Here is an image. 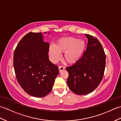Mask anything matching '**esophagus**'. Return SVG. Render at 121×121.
I'll return each mask as SVG.
<instances>
[{
	"label": "esophagus",
	"mask_w": 121,
	"mask_h": 121,
	"mask_svg": "<svg viewBox=\"0 0 121 121\" xmlns=\"http://www.w3.org/2000/svg\"><path fill=\"white\" fill-rule=\"evenodd\" d=\"M65 69V68L64 67V66H59V71L60 72H61L62 71H63V70H64Z\"/></svg>",
	"instance_id": "34e87169"
}]
</instances>
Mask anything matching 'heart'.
Listing matches in <instances>:
<instances>
[{"mask_svg":"<svg viewBox=\"0 0 121 121\" xmlns=\"http://www.w3.org/2000/svg\"><path fill=\"white\" fill-rule=\"evenodd\" d=\"M86 42L84 39L73 37L60 38L55 46L48 48L49 55L51 61L56 63L60 59L61 53L64 52L63 58L69 64H74L79 60L85 50Z\"/></svg>","mask_w":121,"mask_h":121,"instance_id":"1","label":"heart"}]
</instances>
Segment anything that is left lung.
<instances>
[{
    "instance_id": "1",
    "label": "left lung",
    "mask_w": 121,
    "mask_h": 121,
    "mask_svg": "<svg viewBox=\"0 0 121 121\" xmlns=\"http://www.w3.org/2000/svg\"><path fill=\"white\" fill-rule=\"evenodd\" d=\"M88 39L86 50L72 66L66 67L68 85L77 95L91 93L101 82L106 66V55L97 38L85 34Z\"/></svg>"
}]
</instances>
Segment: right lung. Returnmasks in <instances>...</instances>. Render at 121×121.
<instances>
[{
  "instance_id": "right-lung-1",
  "label": "right lung",
  "mask_w": 121,
  "mask_h": 121,
  "mask_svg": "<svg viewBox=\"0 0 121 121\" xmlns=\"http://www.w3.org/2000/svg\"><path fill=\"white\" fill-rule=\"evenodd\" d=\"M43 38L42 33L30 32L20 41L13 55L18 83L26 93L38 98L51 91L59 73L58 66L49 59V43L43 42Z\"/></svg>"
}]
</instances>
